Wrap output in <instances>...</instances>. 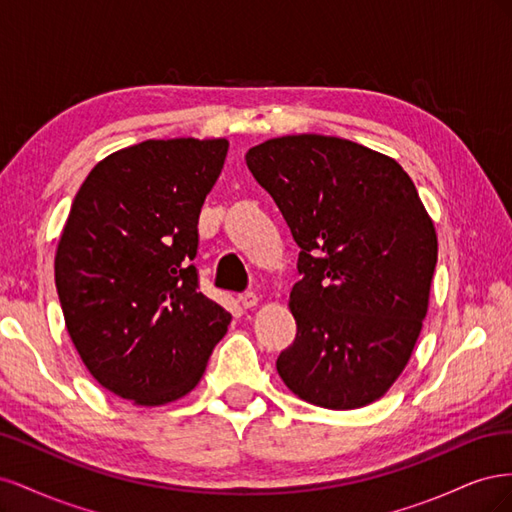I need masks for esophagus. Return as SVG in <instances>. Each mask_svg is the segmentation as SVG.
I'll return each mask as SVG.
<instances>
[{"mask_svg":"<svg viewBox=\"0 0 512 512\" xmlns=\"http://www.w3.org/2000/svg\"><path fill=\"white\" fill-rule=\"evenodd\" d=\"M239 303L243 305V309H252L258 305V294L256 292H243L239 297Z\"/></svg>","mask_w":512,"mask_h":512,"instance_id":"34e87169","label":"esophagus"}]
</instances>
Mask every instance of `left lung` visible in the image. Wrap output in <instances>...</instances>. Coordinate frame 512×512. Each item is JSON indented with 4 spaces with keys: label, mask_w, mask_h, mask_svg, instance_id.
Segmentation results:
<instances>
[{
    "label": "left lung",
    "mask_w": 512,
    "mask_h": 512,
    "mask_svg": "<svg viewBox=\"0 0 512 512\" xmlns=\"http://www.w3.org/2000/svg\"><path fill=\"white\" fill-rule=\"evenodd\" d=\"M301 247L277 374L329 410L374 404L406 369L429 307L438 235L393 158L337 136L288 134L245 153Z\"/></svg>",
    "instance_id": "left-lung-1"
}]
</instances>
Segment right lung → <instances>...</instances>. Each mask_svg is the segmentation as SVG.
Instances as JSON below:
<instances>
[{"instance_id": "1", "label": "right lung", "mask_w": 512, "mask_h": 512, "mask_svg": "<svg viewBox=\"0 0 512 512\" xmlns=\"http://www.w3.org/2000/svg\"><path fill=\"white\" fill-rule=\"evenodd\" d=\"M226 138H149L100 160L76 192L55 252L72 344L106 391L164 406L203 378L230 314L198 292V215Z\"/></svg>"}]
</instances>
